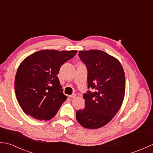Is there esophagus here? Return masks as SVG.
<instances>
[{
	"instance_id": "34e87169",
	"label": "esophagus",
	"mask_w": 153,
	"mask_h": 153,
	"mask_svg": "<svg viewBox=\"0 0 153 153\" xmlns=\"http://www.w3.org/2000/svg\"><path fill=\"white\" fill-rule=\"evenodd\" d=\"M76 97V94H75V93H73L72 95H71L69 96V97L71 99H74Z\"/></svg>"
}]
</instances>
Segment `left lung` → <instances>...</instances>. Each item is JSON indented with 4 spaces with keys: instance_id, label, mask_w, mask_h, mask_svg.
<instances>
[{
    "instance_id": "obj_1",
    "label": "left lung",
    "mask_w": 153,
    "mask_h": 153,
    "mask_svg": "<svg viewBox=\"0 0 153 153\" xmlns=\"http://www.w3.org/2000/svg\"><path fill=\"white\" fill-rule=\"evenodd\" d=\"M87 69L88 91L83 94L85 108L77 110L76 119L87 129L106 125L118 112L125 95L124 71L118 59L102 51H79Z\"/></svg>"
}]
</instances>
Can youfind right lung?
<instances>
[{"label":"right lung","instance_id":"add662e5","mask_svg":"<svg viewBox=\"0 0 153 153\" xmlns=\"http://www.w3.org/2000/svg\"><path fill=\"white\" fill-rule=\"evenodd\" d=\"M77 52L42 50L22 62L15 77V93L25 114L45 121L56 114L67 99L57 74Z\"/></svg>","mask_w":153,"mask_h":153}]
</instances>
